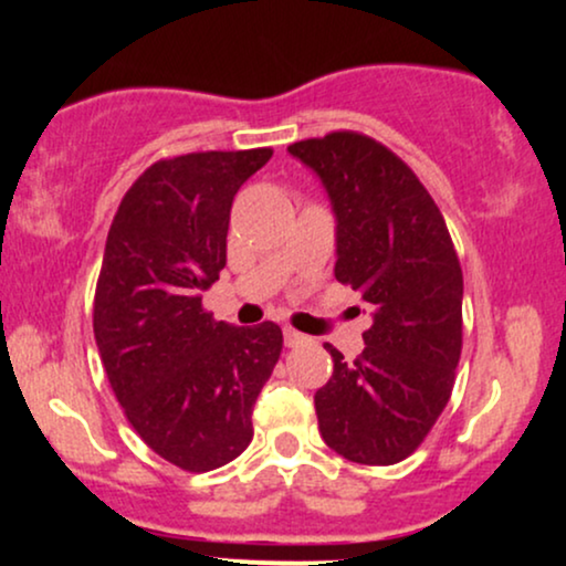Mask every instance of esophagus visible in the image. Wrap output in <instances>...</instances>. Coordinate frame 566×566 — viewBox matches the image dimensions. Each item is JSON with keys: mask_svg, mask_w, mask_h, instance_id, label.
Returning a JSON list of instances; mask_svg holds the SVG:
<instances>
[{"mask_svg": "<svg viewBox=\"0 0 566 566\" xmlns=\"http://www.w3.org/2000/svg\"><path fill=\"white\" fill-rule=\"evenodd\" d=\"M303 340H305L303 333H297V329H292V327H284V346L295 348V346H301Z\"/></svg>", "mask_w": 566, "mask_h": 566, "instance_id": "esophagus-1", "label": "esophagus"}]
</instances>
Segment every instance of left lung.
Listing matches in <instances>:
<instances>
[{"instance_id": "left-lung-1", "label": "left lung", "mask_w": 566, "mask_h": 566, "mask_svg": "<svg viewBox=\"0 0 566 566\" xmlns=\"http://www.w3.org/2000/svg\"><path fill=\"white\" fill-rule=\"evenodd\" d=\"M292 157L322 178L337 218L335 279L373 308L354 361L314 396L322 439L361 465H394L423 444L454 386L463 348V271L437 201L369 135L297 140Z\"/></svg>"}]
</instances>
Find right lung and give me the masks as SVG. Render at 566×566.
Wrapping results in <instances>:
<instances>
[{"instance_id": "1", "label": "right lung", "mask_w": 566, "mask_h": 566, "mask_svg": "<svg viewBox=\"0 0 566 566\" xmlns=\"http://www.w3.org/2000/svg\"><path fill=\"white\" fill-rule=\"evenodd\" d=\"M271 148L159 159L127 188L103 252L93 329L135 433L205 473L252 441V407L282 354L274 322L233 327L201 305L226 265L231 205Z\"/></svg>"}]
</instances>
